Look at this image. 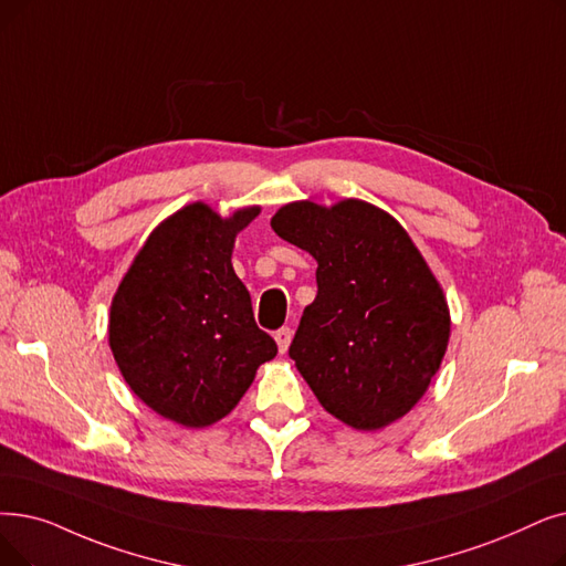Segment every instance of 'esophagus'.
<instances>
[{"label":"esophagus","instance_id":"obj_1","mask_svg":"<svg viewBox=\"0 0 566 566\" xmlns=\"http://www.w3.org/2000/svg\"><path fill=\"white\" fill-rule=\"evenodd\" d=\"M291 337H293V331H291V328H280V331L275 333V342H277V349H280V354H286V352H289Z\"/></svg>","mask_w":566,"mask_h":566}]
</instances>
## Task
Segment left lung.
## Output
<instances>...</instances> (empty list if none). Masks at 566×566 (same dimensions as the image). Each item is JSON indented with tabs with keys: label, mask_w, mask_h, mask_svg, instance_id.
I'll list each match as a JSON object with an SVG mask.
<instances>
[{
	"label": "left lung",
	"mask_w": 566,
	"mask_h": 566,
	"mask_svg": "<svg viewBox=\"0 0 566 566\" xmlns=\"http://www.w3.org/2000/svg\"><path fill=\"white\" fill-rule=\"evenodd\" d=\"M273 231L316 261V298L289 356L316 400L354 430H381L413 409L444 360V289L396 217L360 201H293Z\"/></svg>",
	"instance_id": "8db88e82"
}]
</instances>
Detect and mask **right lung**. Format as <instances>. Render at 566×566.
<instances>
[{"label": "right lung", "instance_id": "add662e5", "mask_svg": "<svg viewBox=\"0 0 566 566\" xmlns=\"http://www.w3.org/2000/svg\"><path fill=\"white\" fill-rule=\"evenodd\" d=\"M259 212L222 217L203 201L180 208L147 235L113 296L108 344L122 377L185 428L222 421L277 354L231 263L235 235Z\"/></svg>", "mask_w": 566, "mask_h": 566}]
</instances>
